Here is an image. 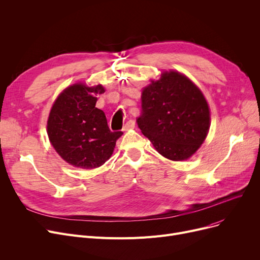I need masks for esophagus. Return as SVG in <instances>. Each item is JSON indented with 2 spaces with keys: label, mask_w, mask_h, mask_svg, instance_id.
Here are the masks:
<instances>
[{
  "label": "esophagus",
  "mask_w": 260,
  "mask_h": 260,
  "mask_svg": "<svg viewBox=\"0 0 260 260\" xmlns=\"http://www.w3.org/2000/svg\"><path fill=\"white\" fill-rule=\"evenodd\" d=\"M134 127H135V121H134V120H128V121L125 123V125L123 126V131L126 132V131L133 129Z\"/></svg>",
  "instance_id": "obj_1"
}]
</instances>
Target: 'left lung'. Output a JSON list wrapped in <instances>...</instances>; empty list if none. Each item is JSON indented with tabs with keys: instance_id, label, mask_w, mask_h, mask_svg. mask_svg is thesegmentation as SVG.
I'll use <instances>...</instances> for the list:
<instances>
[{
	"instance_id": "1",
	"label": "left lung",
	"mask_w": 260,
	"mask_h": 260,
	"mask_svg": "<svg viewBox=\"0 0 260 260\" xmlns=\"http://www.w3.org/2000/svg\"><path fill=\"white\" fill-rule=\"evenodd\" d=\"M141 101L138 126L159 154L181 161L196 153L211 118L206 98L192 81L178 72H165L143 88Z\"/></svg>"
}]
</instances>
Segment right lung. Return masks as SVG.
<instances>
[{"instance_id": "obj_1", "label": "right lung", "mask_w": 260, "mask_h": 260, "mask_svg": "<svg viewBox=\"0 0 260 260\" xmlns=\"http://www.w3.org/2000/svg\"><path fill=\"white\" fill-rule=\"evenodd\" d=\"M102 85L77 83L65 88L54 101L47 121L48 138L67 163L95 169L111 158L122 132H111L105 114L95 107Z\"/></svg>"}]
</instances>
